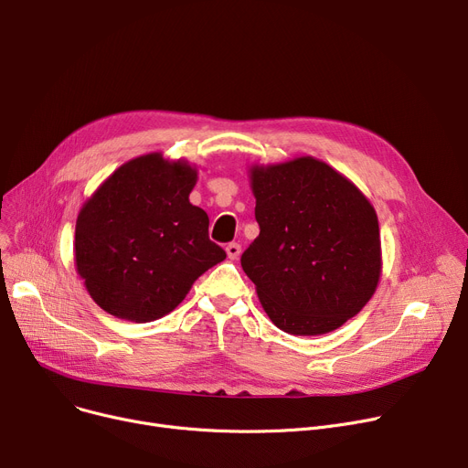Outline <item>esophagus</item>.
<instances>
[{"label": "esophagus", "mask_w": 468, "mask_h": 468, "mask_svg": "<svg viewBox=\"0 0 468 468\" xmlns=\"http://www.w3.org/2000/svg\"><path fill=\"white\" fill-rule=\"evenodd\" d=\"M226 252H228V258L229 260H239L240 256V244L239 242H231L226 246Z\"/></svg>", "instance_id": "1"}]
</instances>
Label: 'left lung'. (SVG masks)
Masks as SVG:
<instances>
[{
    "label": "left lung",
    "mask_w": 468,
    "mask_h": 468,
    "mask_svg": "<svg viewBox=\"0 0 468 468\" xmlns=\"http://www.w3.org/2000/svg\"><path fill=\"white\" fill-rule=\"evenodd\" d=\"M260 235L240 265L271 322L297 336L325 335L361 313L382 276L375 207L313 155L248 169Z\"/></svg>",
    "instance_id": "left-lung-1"
}]
</instances>
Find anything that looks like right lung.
I'll use <instances>...</instances> for the list:
<instances>
[{
	"label": "right lung",
	"mask_w": 468,
	"mask_h": 468,
	"mask_svg": "<svg viewBox=\"0 0 468 468\" xmlns=\"http://www.w3.org/2000/svg\"><path fill=\"white\" fill-rule=\"evenodd\" d=\"M197 167L143 154L120 165L82 205L75 267L111 316L146 324L184 301L196 280L226 260L208 239V216L190 203Z\"/></svg>",
	"instance_id": "obj_1"
}]
</instances>
